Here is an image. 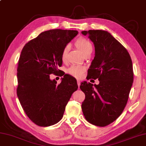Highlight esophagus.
<instances>
[{
  "label": "esophagus",
  "mask_w": 146,
  "mask_h": 146,
  "mask_svg": "<svg viewBox=\"0 0 146 146\" xmlns=\"http://www.w3.org/2000/svg\"><path fill=\"white\" fill-rule=\"evenodd\" d=\"M77 84H78V86H79V87L80 86V81L79 80H77Z\"/></svg>",
  "instance_id": "esophagus-1"
}]
</instances>
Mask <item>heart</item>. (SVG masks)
<instances>
[{"label": "heart", "instance_id": "1", "mask_svg": "<svg viewBox=\"0 0 146 146\" xmlns=\"http://www.w3.org/2000/svg\"><path fill=\"white\" fill-rule=\"evenodd\" d=\"M75 45L80 52H82L84 55H86V54L89 52H92V44L90 41L87 40L85 38H78L75 42ZM69 49V46L67 45L63 49L62 52V60L63 62H66L67 57V54H68ZM86 68L84 66H72L68 69V73L69 75L73 76L75 77H80L85 71Z\"/></svg>", "mask_w": 146, "mask_h": 146}]
</instances>
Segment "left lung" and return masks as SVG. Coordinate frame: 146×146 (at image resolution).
Instances as JSON below:
<instances>
[{
  "label": "left lung",
  "instance_id": "8db88e82",
  "mask_svg": "<svg viewBox=\"0 0 146 146\" xmlns=\"http://www.w3.org/2000/svg\"><path fill=\"white\" fill-rule=\"evenodd\" d=\"M82 34L88 35L95 48L88 79L100 81L98 84L86 81L80 84L85 94L82 111L89 123L106 127L120 116L127 104L134 80L132 60L127 49L108 31L89 30Z\"/></svg>",
  "mask_w": 146,
  "mask_h": 146
}]
</instances>
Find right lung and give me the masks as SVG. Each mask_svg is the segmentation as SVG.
Segmentation results:
<instances>
[{
	"label": "right lung",
	"mask_w": 146,
	"mask_h": 146,
	"mask_svg": "<svg viewBox=\"0 0 146 146\" xmlns=\"http://www.w3.org/2000/svg\"><path fill=\"white\" fill-rule=\"evenodd\" d=\"M77 34L75 30H48L26 43L21 50L17 95L26 115L36 125L58 123L77 90V80L70 75H64L59 84L50 79V74L60 73L63 49Z\"/></svg>",
	"instance_id": "add662e5"
}]
</instances>
